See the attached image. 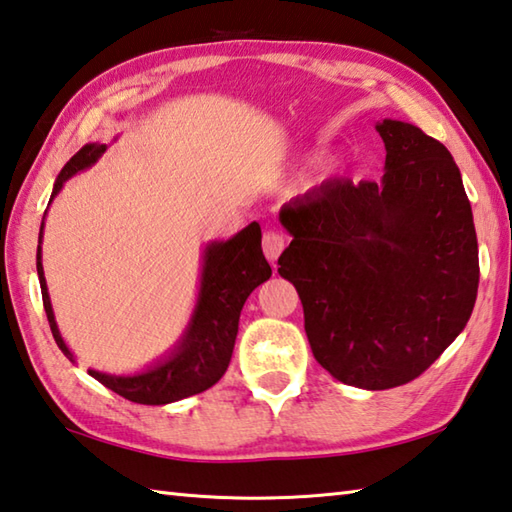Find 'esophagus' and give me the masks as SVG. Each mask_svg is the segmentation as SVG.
I'll list each match as a JSON object with an SVG mask.
<instances>
[{
	"label": "esophagus",
	"instance_id": "1",
	"mask_svg": "<svg viewBox=\"0 0 512 512\" xmlns=\"http://www.w3.org/2000/svg\"><path fill=\"white\" fill-rule=\"evenodd\" d=\"M283 249H285V236L278 234V231H265L263 252L269 263H276V258L281 256Z\"/></svg>",
	"mask_w": 512,
	"mask_h": 512
}]
</instances>
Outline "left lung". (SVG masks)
Masks as SVG:
<instances>
[{
    "mask_svg": "<svg viewBox=\"0 0 512 512\" xmlns=\"http://www.w3.org/2000/svg\"><path fill=\"white\" fill-rule=\"evenodd\" d=\"M379 182L334 176L281 207L314 359L341 383L417 379L464 332L479 285L472 209L450 151L414 124L376 122Z\"/></svg>",
    "mask_w": 512,
    "mask_h": 512,
    "instance_id": "1",
    "label": "left lung"
}]
</instances>
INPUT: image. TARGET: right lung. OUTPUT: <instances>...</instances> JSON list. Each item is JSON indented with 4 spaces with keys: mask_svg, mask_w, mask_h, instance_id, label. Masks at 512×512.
I'll return each instance as SVG.
<instances>
[{
    "mask_svg": "<svg viewBox=\"0 0 512 512\" xmlns=\"http://www.w3.org/2000/svg\"><path fill=\"white\" fill-rule=\"evenodd\" d=\"M106 149L109 147L102 142L84 144L57 176L48 205L60 194L66 180H71L75 173L93 167L104 156ZM42 238L44 220L40 227V240H37V278H40L42 301L53 339L66 359L75 363V354L62 339L51 296H48L42 267ZM260 238L263 236H260L258 223H252L240 229L236 236L227 240H211L202 247L196 305L178 341L160 359L140 372L109 374L89 370L93 379L115 394H120V397L142 403V406H165V403L194 397V394L205 392L218 383L231 361L238 334V318L247 296L272 276V267L263 256Z\"/></svg>",
    "mask_w": 512,
    "mask_h": 512,
    "instance_id": "obj_1",
    "label": "right lung"
}]
</instances>
